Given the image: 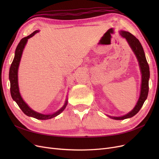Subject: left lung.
Listing matches in <instances>:
<instances>
[{
  "instance_id": "obj_1",
  "label": "left lung",
  "mask_w": 159,
  "mask_h": 159,
  "mask_svg": "<svg viewBox=\"0 0 159 159\" xmlns=\"http://www.w3.org/2000/svg\"><path fill=\"white\" fill-rule=\"evenodd\" d=\"M120 34L125 38L127 41L129 45L131 47L134 55L136 56L137 59L139 61V66H140L141 72L142 74V81H141V93L138 102L134 109L131 111L127 114L121 117H112L108 116L115 120H123L127 118H131L135 115L142 107L144 102L147 98L148 93V80L150 78V71H149V66L147 63V61L145 57V52H144L143 46L137 38L131 34V33L126 31L121 30L120 32Z\"/></svg>"
}]
</instances>
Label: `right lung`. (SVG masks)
Instances as JSON below:
<instances>
[{"mask_svg":"<svg viewBox=\"0 0 159 159\" xmlns=\"http://www.w3.org/2000/svg\"><path fill=\"white\" fill-rule=\"evenodd\" d=\"M39 32V30H36L32 32L31 34L28 36L26 37L23 38L18 43V44L16 47L15 50V55H14V60L12 62V64L11 66L10 70H9V80H10L11 82V94L12 96V98L14 101H15L16 103L18 104V107L21 109L23 113L27 116L32 117L34 118H36L37 119L40 120H46L52 119L53 117H56L57 115L60 114L65 109L66 107L68 104V99L66 100L65 103L63 105V107L60 108L57 111L52 113L50 115H44L40 113H38L32 109L28 105L25 103V101L22 98L20 91H19L18 88V70L19 64H20V59L22 54V52L26 44L28 39L32 37L34 35H35L37 32Z\"/></svg>","mask_w":159,"mask_h":159,"instance_id":"obj_1","label":"right lung"}]
</instances>
